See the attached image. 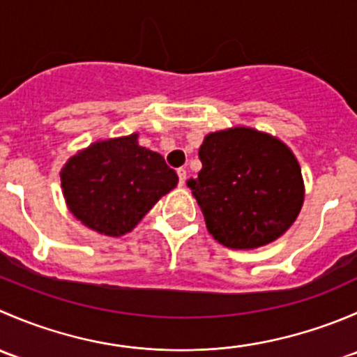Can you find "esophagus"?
<instances>
[{"instance_id": "obj_1", "label": "esophagus", "mask_w": 357, "mask_h": 357, "mask_svg": "<svg viewBox=\"0 0 357 357\" xmlns=\"http://www.w3.org/2000/svg\"><path fill=\"white\" fill-rule=\"evenodd\" d=\"M178 178H179V185H185L186 179V169H178Z\"/></svg>"}]
</instances>
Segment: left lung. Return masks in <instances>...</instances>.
<instances>
[{
  "label": "left lung",
  "mask_w": 357,
  "mask_h": 357,
  "mask_svg": "<svg viewBox=\"0 0 357 357\" xmlns=\"http://www.w3.org/2000/svg\"><path fill=\"white\" fill-rule=\"evenodd\" d=\"M199 178L186 181L219 243L255 248L290 228L304 200L301 167L289 146L250 128L205 136Z\"/></svg>",
  "instance_id": "1"
}]
</instances>
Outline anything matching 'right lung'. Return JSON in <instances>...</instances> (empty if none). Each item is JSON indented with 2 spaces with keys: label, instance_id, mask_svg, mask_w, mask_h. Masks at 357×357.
<instances>
[{
  "label": "right lung",
  "instance_id": "add662e5",
  "mask_svg": "<svg viewBox=\"0 0 357 357\" xmlns=\"http://www.w3.org/2000/svg\"><path fill=\"white\" fill-rule=\"evenodd\" d=\"M62 190L72 214L110 236L131 231L157 200L178 185L160 153L138 145V135L98 142L62 169Z\"/></svg>",
  "mask_w": 357,
  "mask_h": 357
}]
</instances>
